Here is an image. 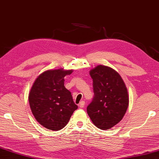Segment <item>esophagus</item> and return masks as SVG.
<instances>
[{
	"label": "esophagus",
	"mask_w": 159,
	"mask_h": 159,
	"mask_svg": "<svg viewBox=\"0 0 159 159\" xmlns=\"http://www.w3.org/2000/svg\"><path fill=\"white\" fill-rule=\"evenodd\" d=\"M84 104H85V102L84 101H80V103H79V107L80 108H84Z\"/></svg>",
	"instance_id": "1"
}]
</instances>
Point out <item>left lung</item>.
I'll return each instance as SVG.
<instances>
[{"label": "left lung", "instance_id": "1", "mask_svg": "<svg viewBox=\"0 0 159 159\" xmlns=\"http://www.w3.org/2000/svg\"><path fill=\"white\" fill-rule=\"evenodd\" d=\"M93 80L94 97L87 111L96 127L108 129L118 124L129 105L126 85L118 72L98 65L89 71Z\"/></svg>", "mask_w": 159, "mask_h": 159}]
</instances>
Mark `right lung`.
I'll return each mask as SVG.
<instances>
[{"instance_id":"right-lung-1","label":"right lung","mask_w":159,"mask_h":159,"mask_svg":"<svg viewBox=\"0 0 159 159\" xmlns=\"http://www.w3.org/2000/svg\"><path fill=\"white\" fill-rule=\"evenodd\" d=\"M73 70H48L36 77L29 93L30 108L35 119L46 129L63 128L77 109L71 92L64 86V77Z\"/></svg>"}]
</instances>
